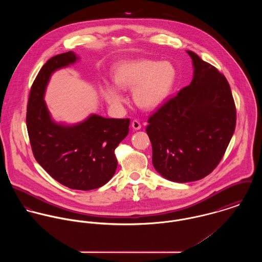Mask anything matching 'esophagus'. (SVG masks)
<instances>
[{"mask_svg":"<svg viewBox=\"0 0 262 262\" xmlns=\"http://www.w3.org/2000/svg\"><path fill=\"white\" fill-rule=\"evenodd\" d=\"M132 128H133L134 130H140V129H141V124H140V122L137 121V120H134V121L132 122Z\"/></svg>","mask_w":262,"mask_h":262,"instance_id":"obj_1","label":"esophagus"}]
</instances>
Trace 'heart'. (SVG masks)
<instances>
[{"instance_id": "obj_1", "label": "heart", "mask_w": 262, "mask_h": 262, "mask_svg": "<svg viewBox=\"0 0 262 262\" xmlns=\"http://www.w3.org/2000/svg\"><path fill=\"white\" fill-rule=\"evenodd\" d=\"M113 79L121 90L133 89V100L145 110H154L170 97L178 79V71L170 61L132 59L118 63ZM102 93L107 103L120 108L124 103L121 91L115 85L104 83Z\"/></svg>"}]
</instances>
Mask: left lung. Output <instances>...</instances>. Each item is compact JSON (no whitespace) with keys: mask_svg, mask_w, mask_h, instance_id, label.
<instances>
[{"mask_svg":"<svg viewBox=\"0 0 262 262\" xmlns=\"http://www.w3.org/2000/svg\"><path fill=\"white\" fill-rule=\"evenodd\" d=\"M192 60L191 82L149 119L146 132L152 163L176 183L202 180L224 155L236 125V108L224 75L187 50Z\"/></svg>","mask_w":262,"mask_h":262,"instance_id":"8db88e82","label":"left lung"}]
</instances>
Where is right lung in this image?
Wrapping results in <instances>:
<instances>
[{
    "mask_svg": "<svg viewBox=\"0 0 262 262\" xmlns=\"http://www.w3.org/2000/svg\"><path fill=\"white\" fill-rule=\"evenodd\" d=\"M78 59L69 51L51 57L42 67L30 91L26 124L38 163L61 185L90 190L112 179L118 165L115 149L128 135L130 120L92 114L69 125L52 119L44 101L48 81L54 72Z\"/></svg>",
    "mask_w": 262,
    "mask_h": 262,
    "instance_id": "add662e5",
    "label": "right lung"
}]
</instances>
